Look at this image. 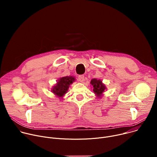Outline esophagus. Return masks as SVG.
Listing matches in <instances>:
<instances>
[{
	"label": "esophagus",
	"mask_w": 157,
	"mask_h": 157,
	"mask_svg": "<svg viewBox=\"0 0 157 157\" xmlns=\"http://www.w3.org/2000/svg\"><path fill=\"white\" fill-rule=\"evenodd\" d=\"M78 80H79V81L82 82L84 80V75H79L78 76Z\"/></svg>",
	"instance_id": "1"
}]
</instances>
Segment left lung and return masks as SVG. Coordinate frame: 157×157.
I'll return each mask as SVG.
<instances>
[{"label":"left lung","instance_id":"left-lung-1","mask_svg":"<svg viewBox=\"0 0 157 157\" xmlns=\"http://www.w3.org/2000/svg\"><path fill=\"white\" fill-rule=\"evenodd\" d=\"M91 84L93 86V91L98 97H101L106 89L105 85L100 79L94 78L91 81Z\"/></svg>","mask_w":157,"mask_h":157}]
</instances>
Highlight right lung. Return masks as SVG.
<instances>
[{
	"mask_svg": "<svg viewBox=\"0 0 157 157\" xmlns=\"http://www.w3.org/2000/svg\"><path fill=\"white\" fill-rule=\"evenodd\" d=\"M75 81V77L64 76L60 78L52 88V92L58 98H62L68 91L70 85Z\"/></svg>",
	"mask_w": 157,
	"mask_h": 157,
	"instance_id": "obj_1",
	"label": "right lung"
}]
</instances>
